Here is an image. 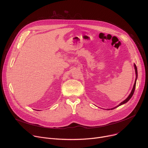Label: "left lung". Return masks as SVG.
I'll list each match as a JSON object with an SVG mask.
<instances>
[{
    "label": "left lung",
    "mask_w": 148,
    "mask_h": 148,
    "mask_svg": "<svg viewBox=\"0 0 148 148\" xmlns=\"http://www.w3.org/2000/svg\"><path fill=\"white\" fill-rule=\"evenodd\" d=\"M134 67H135V73H136V79H135V83H134V87H133V88H132V91H131V94L129 95V96L127 97V98H126V99H125L123 101H122V102H121L118 106H116V107H114V108H111V110H113V109H115V108H117V107H118L119 106H120V105H122V104H124V103H126L131 98V97H132V95H133V94H134V91H135V87H136V79H137V77H138V71H137V68H136V65L134 64ZM108 110H110V109H108Z\"/></svg>",
    "instance_id": "left-lung-1"
}]
</instances>
